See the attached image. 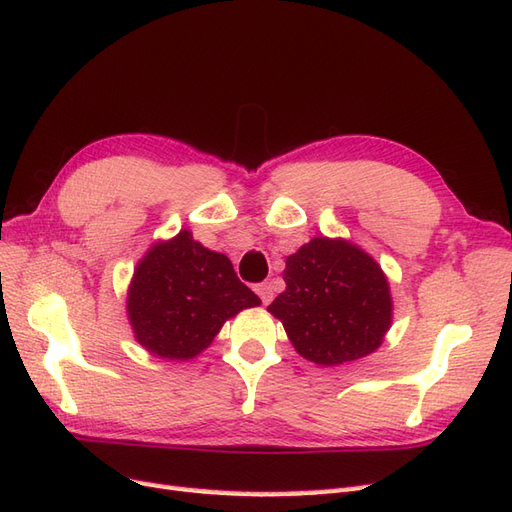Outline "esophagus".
Returning a JSON list of instances; mask_svg holds the SVG:
<instances>
[{"mask_svg": "<svg viewBox=\"0 0 512 512\" xmlns=\"http://www.w3.org/2000/svg\"><path fill=\"white\" fill-rule=\"evenodd\" d=\"M255 292H257V296L261 298V303H264V305H268L270 300H272V296H274L270 283H259V285H255Z\"/></svg>", "mask_w": 512, "mask_h": 512, "instance_id": "34e87169", "label": "esophagus"}]
</instances>
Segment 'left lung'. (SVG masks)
<instances>
[{"label":"left lung","instance_id":"1","mask_svg":"<svg viewBox=\"0 0 512 512\" xmlns=\"http://www.w3.org/2000/svg\"><path fill=\"white\" fill-rule=\"evenodd\" d=\"M285 290L268 311L305 359L339 365L370 355L391 324L383 270L344 240L313 238L285 261Z\"/></svg>","mask_w":512,"mask_h":512}]
</instances>
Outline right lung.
<instances>
[{"instance_id": "right-lung-1", "label": "right lung", "mask_w": 512, "mask_h": 512, "mask_svg": "<svg viewBox=\"0 0 512 512\" xmlns=\"http://www.w3.org/2000/svg\"><path fill=\"white\" fill-rule=\"evenodd\" d=\"M259 303L225 255L181 231L177 238L155 244L140 261L127 311L144 348L162 359L183 361L212 344L235 313Z\"/></svg>"}]
</instances>
